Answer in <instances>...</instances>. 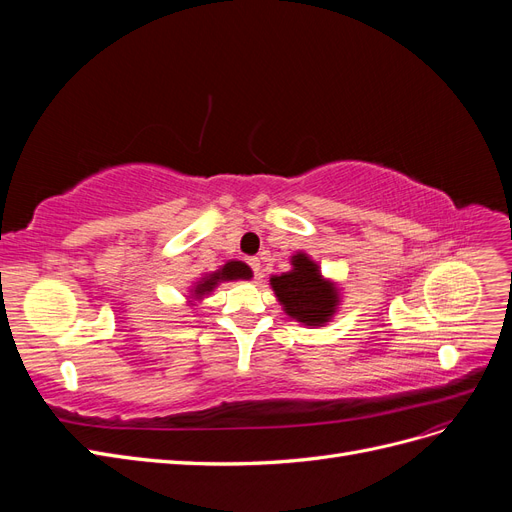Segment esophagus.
<instances>
[{
	"mask_svg": "<svg viewBox=\"0 0 512 512\" xmlns=\"http://www.w3.org/2000/svg\"><path fill=\"white\" fill-rule=\"evenodd\" d=\"M247 267L252 269L254 277H260V260L258 258H247Z\"/></svg>",
	"mask_w": 512,
	"mask_h": 512,
	"instance_id": "obj_1",
	"label": "esophagus"
}]
</instances>
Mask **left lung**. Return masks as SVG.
<instances>
[{
	"label": "left lung",
	"mask_w": 512,
	"mask_h": 512,
	"mask_svg": "<svg viewBox=\"0 0 512 512\" xmlns=\"http://www.w3.org/2000/svg\"><path fill=\"white\" fill-rule=\"evenodd\" d=\"M294 269L280 277H271V286L286 307V314L309 327H320L333 314L337 294L333 284L324 282L318 267L305 254L292 258Z\"/></svg>",
	"instance_id": "left-lung-1"
}]
</instances>
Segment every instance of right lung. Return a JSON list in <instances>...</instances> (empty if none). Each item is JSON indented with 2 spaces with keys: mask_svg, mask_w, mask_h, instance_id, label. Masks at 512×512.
Here are the masks:
<instances>
[{
  "mask_svg": "<svg viewBox=\"0 0 512 512\" xmlns=\"http://www.w3.org/2000/svg\"><path fill=\"white\" fill-rule=\"evenodd\" d=\"M239 277H241V280H247V277H252L250 267L243 265V262H237V260L235 262H228V265L220 273H213L209 280H205L203 284H198L196 294H203V292L211 290L218 280H239Z\"/></svg>",
  "mask_w": 512,
  "mask_h": 512,
  "instance_id": "obj_1",
  "label": "right lung"
}]
</instances>
